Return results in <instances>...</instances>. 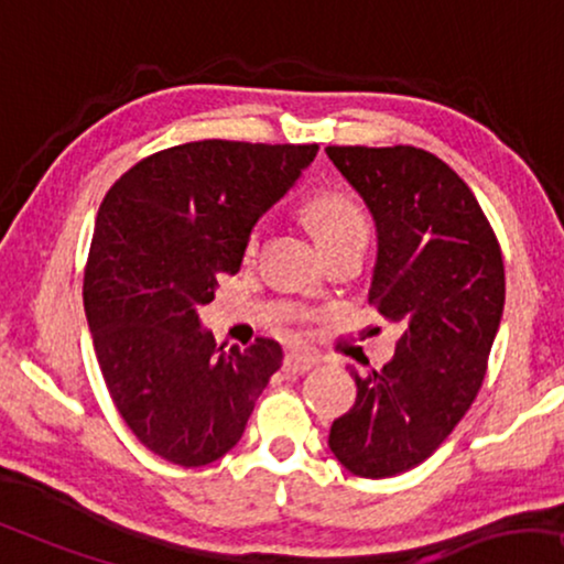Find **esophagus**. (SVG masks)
<instances>
[{"instance_id": "34e87169", "label": "esophagus", "mask_w": 564, "mask_h": 564, "mask_svg": "<svg viewBox=\"0 0 564 564\" xmlns=\"http://www.w3.org/2000/svg\"><path fill=\"white\" fill-rule=\"evenodd\" d=\"M316 365V358L312 352H289L283 358V372L285 376H301V372L312 370Z\"/></svg>"}]
</instances>
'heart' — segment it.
Returning <instances> with one entry per match:
<instances>
[{
    "instance_id": "heart-1",
    "label": "heart",
    "mask_w": 564,
    "mask_h": 564,
    "mask_svg": "<svg viewBox=\"0 0 564 564\" xmlns=\"http://www.w3.org/2000/svg\"><path fill=\"white\" fill-rule=\"evenodd\" d=\"M306 217L312 221V229L322 248H327V245L337 240H345V237L368 235V217H365L362 206L355 202L350 194H339V192L316 194L314 199L306 204ZM258 242H260V227L252 229L248 240L250 256L258 250Z\"/></svg>"
}]
</instances>
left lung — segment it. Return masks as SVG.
Masks as SVG:
<instances>
[{"label":"left lung","mask_w":564,"mask_h":564,"mask_svg":"<svg viewBox=\"0 0 564 564\" xmlns=\"http://www.w3.org/2000/svg\"><path fill=\"white\" fill-rule=\"evenodd\" d=\"M376 221L370 304L401 329L393 358L358 372V399L329 447L360 478L424 463L470 409L503 316L498 240L475 194L411 145L327 148Z\"/></svg>","instance_id":"left-lung-1"}]
</instances>
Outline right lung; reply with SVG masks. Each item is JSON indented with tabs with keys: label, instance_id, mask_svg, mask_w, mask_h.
<instances>
[{
	"label": "right lung",
	"instance_id": "obj_1",
	"mask_svg": "<svg viewBox=\"0 0 564 564\" xmlns=\"http://www.w3.org/2000/svg\"><path fill=\"white\" fill-rule=\"evenodd\" d=\"M316 150L186 142L132 165L99 206L84 273L94 350L127 426L169 463L202 467L227 455L281 368L275 339L219 347L199 306L219 275L240 271L252 227Z\"/></svg>",
	"mask_w": 564,
	"mask_h": 564
}]
</instances>
